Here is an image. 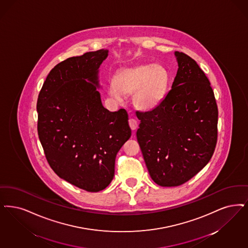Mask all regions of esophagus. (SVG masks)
Segmentation results:
<instances>
[{"label":"esophagus","mask_w":248,"mask_h":248,"mask_svg":"<svg viewBox=\"0 0 248 248\" xmlns=\"http://www.w3.org/2000/svg\"><path fill=\"white\" fill-rule=\"evenodd\" d=\"M129 125H130V128L132 130H136L139 126V122L138 120L134 119V118H130L129 119Z\"/></svg>","instance_id":"esophagus-1"}]
</instances>
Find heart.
Wrapping results in <instances>:
<instances>
[{
    "instance_id": "obj_1",
    "label": "heart",
    "mask_w": 248,
    "mask_h": 248,
    "mask_svg": "<svg viewBox=\"0 0 248 248\" xmlns=\"http://www.w3.org/2000/svg\"><path fill=\"white\" fill-rule=\"evenodd\" d=\"M168 84V73L161 65H141L121 69L115 79L109 81V95L115 100L124 94L133 93L134 105L142 110H150L163 99Z\"/></svg>"
}]
</instances>
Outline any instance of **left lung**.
I'll list each match as a JSON object with an SVG mask.
<instances>
[{"label":"left lung","mask_w":248,"mask_h":248,"mask_svg":"<svg viewBox=\"0 0 248 248\" xmlns=\"http://www.w3.org/2000/svg\"><path fill=\"white\" fill-rule=\"evenodd\" d=\"M178 71L171 89L157 107L137 110V138L152 180L178 186L211 159L218 139V106L213 89L197 62L174 52Z\"/></svg>","instance_id":"obj_1"}]
</instances>
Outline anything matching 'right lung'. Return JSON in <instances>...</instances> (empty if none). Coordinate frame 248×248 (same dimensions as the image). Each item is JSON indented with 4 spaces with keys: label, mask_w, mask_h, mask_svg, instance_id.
Listing matches in <instances>:
<instances>
[{
    "label": "right lung",
    "mask_w": 248,
    "mask_h": 248,
    "mask_svg": "<svg viewBox=\"0 0 248 248\" xmlns=\"http://www.w3.org/2000/svg\"><path fill=\"white\" fill-rule=\"evenodd\" d=\"M107 56L102 49L61 62L37 102L39 139L50 168L88 192L109 186L116 155L131 137L126 110L105 109L97 90L99 65Z\"/></svg>",
    "instance_id": "1"
}]
</instances>
